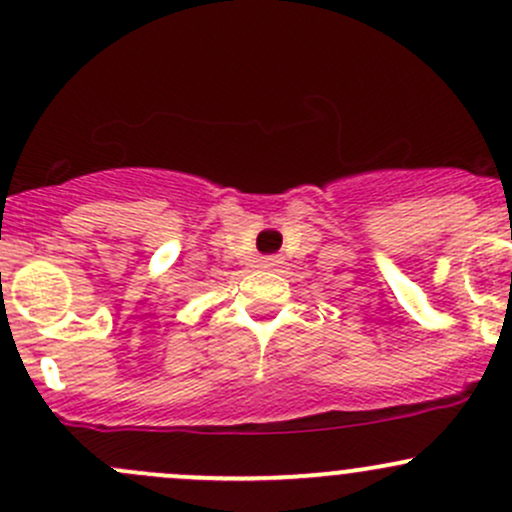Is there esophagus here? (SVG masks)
<instances>
[{"mask_svg":"<svg viewBox=\"0 0 512 512\" xmlns=\"http://www.w3.org/2000/svg\"><path fill=\"white\" fill-rule=\"evenodd\" d=\"M260 265L265 267V270H277V267L282 265V257H277V255H267V257H262Z\"/></svg>","mask_w":512,"mask_h":512,"instance_id":"obj_1","label":"esophagus"}]
</instances>
